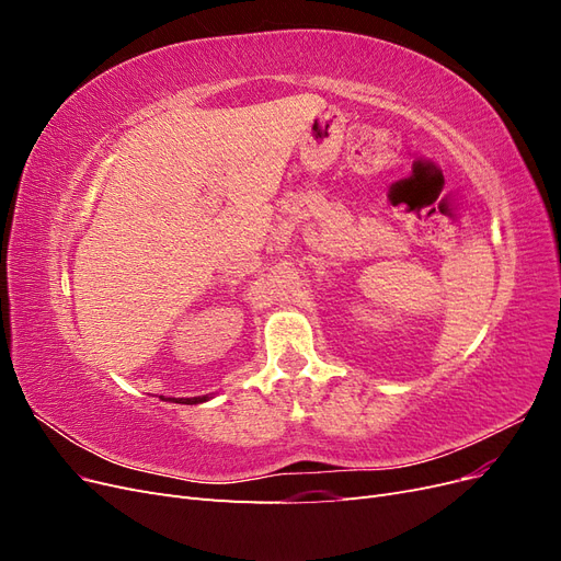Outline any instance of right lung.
<instances>
[{
    "instance_id": "right-lung-1",
    "label": "right lung",
    "mask_w": 561,
    "mask_h": 561,
    "mask_svg": "<svg viewBox=\"0 0 561 561\" xmlns=\"http://www.w3.org/2000/svg\"><path fill=\"white\" fill-rule=\"evenodd\" d=\"M173 402H180V404H198V402H206L208 398L203 396V398H171Z\"/></svg>"
}]
</instances>
